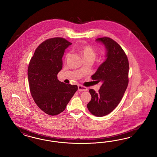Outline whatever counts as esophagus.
<instances>
[{
  "label": "esophagus",
  "instance_id": "obj_1",
  "mask_svg": "<svg viewBox=\"0 0 157 157\" xmlns=\"http://www.w3.org/2000/svg\"><path fill=\"white\" fill-rule=\"evenodd\" d=\"M78 91L80 92H82V91H87V87H84L81 85H78Z\"/></svg>",
  "mask_w": 157,
  "mask_h": 157
}]
</instances>
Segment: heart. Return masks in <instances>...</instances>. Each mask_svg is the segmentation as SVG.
<instances>
[{
  "label": "heart",
  "instance_id": "heart-1",
  "mask_svg": "<svg viewBox=\"0 0 157 157\" xmlns=\"http://www.w3.org/2000/svg\"><path fill=\"white\" fill-rule=\"evenodd\" d=\"M80 53L84 59L93 58L94 59L96 56L95 51L90 46H84L82 47L80 49ZM69 56V54H67L66 55V57L67 58Z\"/></svg>",
  "mask_w": 157,
  "mask_h": 157
}]
</instances>
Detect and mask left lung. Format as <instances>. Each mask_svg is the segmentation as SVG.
Returning a JSON list of instances; mask_svg holds the SVG:
<instances>
[{"label":"left lung","mask_w":157,"mask_h":157,"mask_svg":"<svg viewBox=\"0 0 157 157\" xmlns=\"http://www.w3.org/2000/svg\"><path fill=\"white\" fill-rule=\"evenodd\" d=\"M95 41L104 45L106 59L91 76L102 84L98 93L89 90L91 99L87 108L94 115L101 117L110 113L121 102L128 87L129 64L126 55L116 42L108 37Z\"/></svg>","instance_id":"obj_1"}]
</instances>
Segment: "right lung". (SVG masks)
I'll return each instance as SVG.
<instances>
[{"mask_svg":"<svg viewBox=\"0 0 157 157\" xmlns=\"http://www.w3.org/2000/svg\"><path fill=\"white\" fill-rule=\"evenodd\" d=\"M72 44L62 38L43 42L36 49L28 68L31 94L36 104L49 115H57L66 109L78 89L58 79L62 69L65 49Z\"/></svg>","mask_w":157,"mask_h":157,"instance_id":"add662e5","label":"right lung"}]
</instances>
